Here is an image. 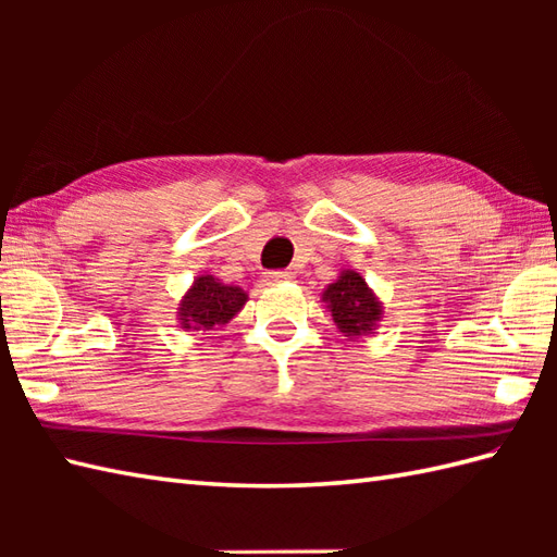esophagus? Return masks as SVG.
<instances>
[{
  "instance_id": "obj_1",
  "label": "esophagus",
  "mask_w": 557,
  "mask_h": 557,
  "mask_svg": "<svg viewBox=\"0 0 557 557\" xmlns=\"http://www.w3.org/2000/svg\"><path fill=\"white\" fill-rule=\"evenodd\" d=\"M265 282L268 285H280V282H287L289 280V272H280V270H272V272H265Z\"/></svg>"
}]
</instances>
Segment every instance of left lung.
Here are the masks:
<instances>
[{"label":"left lung","mask_w":557,"mask_h":557,"mask_svg":"<svg viewBox=\"0 0 557 557\" xmlns=\"http://www.w3.org/2000/svg\"><path fill=\"white\" fill-rule=\"evenodd\" d=\"M323 304L333 315V323L347 339L373 335L377 323L383 321V301L366 285L361 272L342 270L335 282L323 289Z\"/></svg>","instance_id":"8db88e82"}]
</instances>
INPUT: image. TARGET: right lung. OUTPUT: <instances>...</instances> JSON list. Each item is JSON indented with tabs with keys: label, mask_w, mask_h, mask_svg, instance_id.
<instances>
[{
	"label": "right lung",
	"mask_w": 557,
	"mask_h": 557,
	"mask_svg": "<svg viewBox=\"0 0 557 557\" xmlns=\"http://www.w3.org/2000/svg\"><path fill=\"white\" fill-rule=\"evenodd\" d=\"M248 294L236 285H224L215 275H198L194 285L176 309V321L182 330H194V333H210L227 325L232 318L244 309Z\"/></svg>",
	"instance_id": "add662e5"
}]
</instances>
